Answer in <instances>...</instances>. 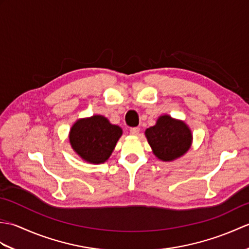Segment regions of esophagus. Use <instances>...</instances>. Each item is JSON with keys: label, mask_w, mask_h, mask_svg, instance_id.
<instances>
[{"label": "esophagus", "mask_w": 249, "mask_h": 249, "mask_svg": "<svg viewBox=\"0 0 249 249\" xmlns=\"http://www.w3.org/2000/svg\"><path fill=\"white\" fill-rule=\"evenodd\" d=\"M140 133V128L139 127H134V128H130L129 129V134L133 135V136H138Z\"/></svg>", "instance_id": "esophagus-1"}]
</instances>
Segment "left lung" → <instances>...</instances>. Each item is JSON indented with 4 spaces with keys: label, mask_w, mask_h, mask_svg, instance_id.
<instances>
[{
    "label": "left lung",
    "mask_w": 249,
    "mask_h": 249,
    "mask_svg": "<svg viewBox=\"0 0 249 249\" xmlns=\"http://www.w3.org/2000/svg\"><path fill=\"white\" fill-rule=\"evenodd\" d=\"M145 137L154 155L162 161L183 156L192 145L193 135L183 121L161 115L156 124L145 130Z\"/></svg>",
    "instance_id": "1"
}]
</instances>
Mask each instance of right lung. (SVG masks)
Masks as SVG:
<instances>
[{"instance_id":"obj_1","label":"right lung","mask_w":249,"mask_h":249,"mask_svg":"<svg viewBox=\"0 0 249 249\" xmlns=\"http://www.w3.org/2000/svg\"><path fill=\"white\" fill-rule=\"evenodd\" d=\"M122 128L111 124L103 115L80 119L70 131L71 145L82 160L91 163H103L112 154Z\"/></svg>"}]
</instances>
